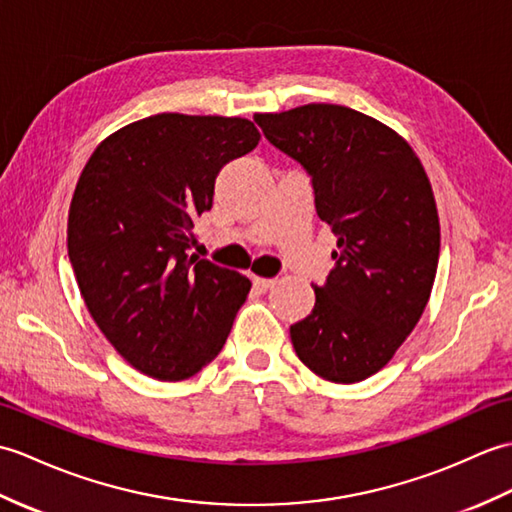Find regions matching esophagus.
<instances>
[{"label":"esophagus","instance_id":"obj_1","mask_svg":"<svg viewBox=\"0 0 512 512\" xmlns=\"http://www.w3.org/2000/svg\"><path fill=\"white\" fill-rule=\"evenodd\" d=\"M274 285H276L274 278H254V287L258 291H269Z\"/></svg>","mask_w":512,"mask_h":512}]
</instances>
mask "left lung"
<instances>
[{
    "label": "left lung",
    "mask_w": 512,
    "mask_h": 512,
    "mask_svg": "<svg viewBox=\"0 0 512 512\" xmlns=\"http://www.w3.org/2000/svg\"><path fill=\"white\" fill-rule=\"evenodd\" d=\"M265 138L311 175L317 217L337 236L335 269L311 315L289 328L317 377H372L414 331L434 287L440 223L423 164L394 129L342 105L256 113Z\"/></svg>",
    "instance_id": "obj_1"
}]
</instances>
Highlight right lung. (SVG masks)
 <instances>
[{"mask_svg":"<svg viewBox=\"0 0 512 512\" xmlns=\"http://www.w3.org/2000/svg\"><path fill=\"white\" fill-rule=\"evenodd\" d=\"M254 122L157 113L111 133L70 203L67 254L89 315L135 370L160 381L219 355L252 282L188 254L219 170L256 149Z\"/></svg>","mask_w":512,"mask_h":512,"instance_id":"1","label":"right lung"}]
</instances>
